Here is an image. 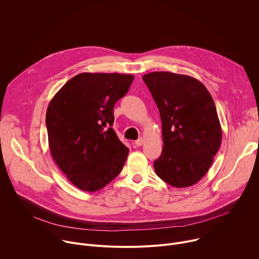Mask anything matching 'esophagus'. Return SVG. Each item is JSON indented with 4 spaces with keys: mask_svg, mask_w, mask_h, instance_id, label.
I'll use <instances>...</instances> for the list:
<instances>
[{
    "mask_svg": "<svg viewBox=\"0 0 259 259\" xmlns=\"http://www.w3.org/2000/svg\"><path fill=\"white\" fill-rule=\"evenodd\" d=\"M144 143V139L142 138V137H140V138H138L136 141H135V144L137 145V146H141L142 144Z\"/></svg>",
    "mask_w": 259,
    "mask_h": 259,
    "instance_id": "34e87169",
    "label": "esophagus"
}]
</instances>
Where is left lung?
Here are the masks:
<instances>
[{
    "instance_id": "8db88e82",
    "label": "left lung",
    "mask_w": 259,
    "mask_h": 259,
    "mask_svg": "<svg viewBox=\"0 0 259 259\" xmlns=\"http://www.w3.org/2000/svg\"><path fill=\"white\" fill-rule=\"evenodd\" d=\"M159 108L163 151L156 174L174 188L194 186L207 173L223 139L215 103L197 79L168 71L142 77Z\"/></svg>"
}]
</instances>
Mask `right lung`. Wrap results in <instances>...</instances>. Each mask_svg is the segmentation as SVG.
<instances>
[{
  "label": "right lung",
  "instance_id": "add662e5",
  "mask_svg": "<svg viewBox=\"0 0 259 259\" xmlns=\"http://www.w3.org/2000/svg\"><path fill=\"white\" fill-rule=\"evenodd\" d=\"M132 75L82 72L51 99L46 113L49 149L67 179L85 192L104 188L121 172L129 149L119 139L114 106Z\"/></svg>",
  "mask_w": 259,
  "mask_h": 259
}]
</instances>
